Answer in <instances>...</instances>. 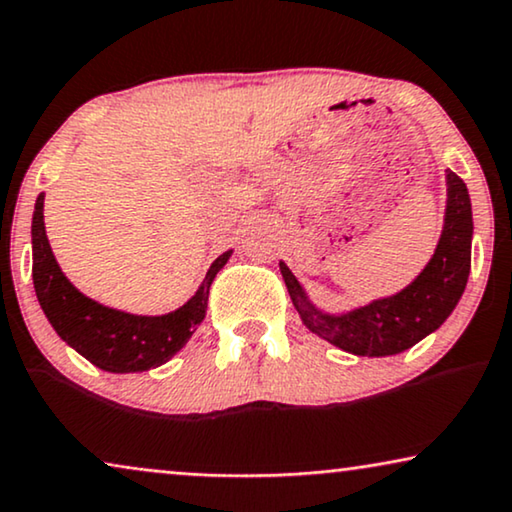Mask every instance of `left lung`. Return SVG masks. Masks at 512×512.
<instances>
[{"label": "left lung", "instance_id": "left-lung-1", "mask_svg": "<svg viewBox=\"0 0 512 512\" xmlns=\"http://www.w3.org/2000/svg\"><path fill=\"white\" fill-rule=\"evenodd\" d=\"M473 212L468 188L447 170L445 226L431 261L412 284L396 296L373 300L345 314L321 312L293 272L279 263L303 324L314 335L356 356L401 354L440 328L457 307L471 272Z\"/></svg>", "mask_w": 512, "mask_h": 512}]
</instances>
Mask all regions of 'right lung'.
<instances>
[{"instance_id": "add662e5", "label": "right lung", "mask_w": 512, "mask_h": 512, "mask_svg": "<svg viewBox=\"0 0 512 512\" xmlns=\"http://www.w3.org/2000/svg\"><path fill=\"white\" fill-rule=\"evenodd\" d=\"M230 254L226 251L209 265L200 289L179 310L160 317L111 310L83 296L65 277L46 237L44 193L34 205L32 279L41 310L69 347L109 373H142L170 361L205 319L209 286Z\"/></svg>"}]
</instances>
